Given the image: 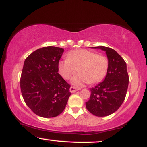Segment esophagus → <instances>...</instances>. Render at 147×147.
I'll list each match as a JSON object with an SVG mask.
<instances>
[{
  "instance_id": "1",
  "label": "esophagus",
  "mask_w": 147,
  "mask_h": 147,
  "mask_svg": "<svg viewBox=\"0 0 147 147\" xmlns=\"http://www.w3.org/2000/svg\"><path fill=\"white\" fill-rule=\"evenodd\" d=\"M78 90H79V88H77L74 87V86H71V87L70 88V92H72V93L75 92H77Z\"/></svg>"
}]
</instances>
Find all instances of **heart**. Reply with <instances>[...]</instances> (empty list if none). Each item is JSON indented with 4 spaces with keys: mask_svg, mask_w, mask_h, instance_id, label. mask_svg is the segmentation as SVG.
<instances>
[{
    "mask_svg": "<svg viewBox=\"0 0 147 147\" xmlns=\"http://www.w3.org/2000/svg\"><path fill=\"white\" fill-rule=\"evenodd\" d=\"M108 68L109 61L105 56L86 49L71 51L68 54L67 59L58 63L59 74L66 80L79 70V73L71 80L72 84L76 86L100 82L105 77Z\"/></svg>",
    "mask_w": 147,
    "mask_h": 147,
    "instance_id": "obj_1",
    "label": "heart"
}]
</instances>
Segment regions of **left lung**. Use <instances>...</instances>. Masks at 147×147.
Wrapping results in <instances>:
<instances>
[{"instance_id":"obj_1","label":"left lung","mask_w":147,"mask_h":147,"mask_svg":"<svg viewBox=\"0 0 147 147\" xmlns=\"http://www.w3.org/2000/svg\"><path fill=\"white\" fill-rule=\"evenodd\" d=\"M95 48L105 51L109 68L104 81L90 89V98L86 102V105L91 114L102 117L116 112L124 101L129 75L126 62L116 51L103 46Z\"/></svg>"}]
</instances>
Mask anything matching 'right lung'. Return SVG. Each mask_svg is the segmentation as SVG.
<instances>
[{
    "mask_svg": "<svg viewBox=\"0 0 147 147\" xmlns=\"http://www.w3.org/2000/svg\"><path fill=\"white\" fill-rule=\"evenodd\" d=\"M62 48L49 46L35 51L26 58L20 77L23 99L39 116L53 118L62 113L70 85L58 73Z\"/></svg>",
    "mask_w": 147,
    "mask_h": 147,
    "instance_id": "add662e5",
    "label": "right lung"
}]
</instances>
